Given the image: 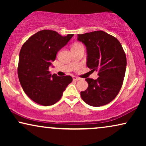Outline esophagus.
I'll return each instance as SVG.
<instances>
[{"instance_id": "esophagus-1", "label": "esophagus", "mask_w": 146, "mask_h": 146, "mask_svg": "<svg viewBox=\"0 0 146 146\" xmlns=\"http://www.w3.org/2000/svg\"><path fill=\"white\" fill-rule=\"evenodd\" d=\"M72 78H73V80L74 81H78V80H80V78H78L76 76H73Z\"/></svg>"}]
</instances>
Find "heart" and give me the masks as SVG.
Wrapping results in <instances>:
<instances>
[{
  "label": "heart",
  "instance_id": "b5f03b06",
  "mask_svg": "<svg viewBox=\"0 0 146 146\" xmlns=\"http://www.w3.org/2000/svg\"><path fill=\"white\" fill-rule=\"evenodd\" d=\"M82 46L80 44H79V43H76V44H74L73 45V46Z\"/></svg>",
  "mask_w": 146,
  "mask_h": 146
}]
</instances>
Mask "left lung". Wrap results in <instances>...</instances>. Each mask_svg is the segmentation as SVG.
Returning <instances> with one entry per match:
<instances>
[{
    "instance_id": "left-lung-1",
    "label": "left lung",
    "mask_w": 146,
    "mask_h": 146,
    "mask_svg": "<svg viewBox=\"0 0 146 146\" xmlns=\"http://www.w3.org/2000/svg\"><path fill=\"white\" fill-rule=\"evenodd\" d=\"M86 46L87 66L98 71L96 80L86 78L88 87L81 92L82 99L90 106H102L117 96L125 76L126 56L116 38L98 31L78 35Z\"/></svg>"
}]
</instances>
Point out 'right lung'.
<instances>
[{
	"mask_svg": "<svg viewBox=\"0 0 146 146\" xmlns=\"http://www.w3.org/2000/svg\"><path fill=\"white\" fill-rule=\"evenodd\" d=\"M73 36H62L56 31L42 30L30 37L22 46L18 76L24 92L36 103L45 106L54 104L72 81L70 76L51 75L48 68L58 52Z\"/></svg>",
	"mask_w": 146,
	"mask_h": 146,
	"instance_id": "right-lung-1",
	"label": "right lung"
}]
</instances>
